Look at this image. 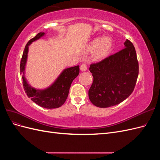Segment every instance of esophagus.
Masks as SVG:
<instances>
[{"mask_svg":"<svg viewBox=\"0 0 160 160\" xmlns=\"http://www.w3.org/2000/svg\"><path fill=\"white\" fill-rule=\"evenodd\" d=\"M80 69L82 71H85L87 69H88V65H87L85 62H84V63H82L81 65L80 66Z\"/></svg>","mask_w":160,"mask_h":160,"instance_id":"obj_1","label":"esophagus"}]
</instances>
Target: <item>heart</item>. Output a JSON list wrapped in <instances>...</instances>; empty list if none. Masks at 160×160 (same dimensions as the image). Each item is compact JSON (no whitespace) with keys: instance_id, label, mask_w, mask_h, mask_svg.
<instances>
[{"instance_id":"1","label":"heart","mask_w":160,"mask_h":160,"mask_svg":"<svg viewBox=\"0 0 160 160\" xmlns=\"http://www.w3.org/2000/svg\"><path fill=\"white\" fill-rule=\"evenodd\" d=\"M111 47L112 41L108 37L96 38L89 47L90 52H95V55L98 59H102L108 54Z\"/></svg>"}]
</instances>
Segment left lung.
Instances as JSON below:
<instances>
[{"instance_id": "left-lung-1", "label": "left lung", "mask_w": 160, "mask_h": 160, "mask_svg": "<svg viewBox=\"0 0 160 160\" xmlns=\"http://www.w3.org/2000/svg\"><path fill=\"white\" fill-rule=\"evenodd\" d=\"M124 45L119 52L90 65L93 81L89 89V98L97 107L118 105L134 90L139 73L136 51L128 39Z\"/></svg>"}]
</instances>
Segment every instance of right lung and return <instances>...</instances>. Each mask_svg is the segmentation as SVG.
Listing matches in <instances>:
<instances>
[{"mask_svg":"<svg viewBox=\"0 0 160 160\" xmlns=\"http://www.w3.org/2000/svg\"><path fill=\"white\" fill-rule=\"evenodd\" d=\"M45 35V32H39L31 40H29L25 47L21 60L20 71L24 73L27 62L28 45ZM79 73V66L77 65L67 68L62 72L55 82L49 88L44 90H36L32 88L27 83L24 77H22L23 88L28 98L42 108L47 109H55L61 107L68 97L69 91L72 81Z\"/></svg>","mask_w":160,"mask_h":160,"instance_id":"1","label":"right lung"}]
</instances>
